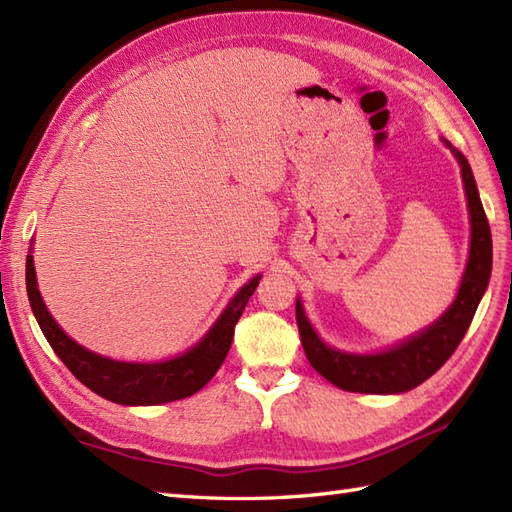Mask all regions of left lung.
Masks as SVG:
<instances>
[{
  "label": "left lung",
  "mask_w": 512,
  "mask_h": 512,
  "mask_svg": "<svg viewBox=\"0 0 512 512\" xmlns=\"http://www.w3.org/2000/svg\"><path fill=\"white\" fill-rule=\"evenodd\" d=\"M448 147H452L450 142ZM452 151L458 164H461L469 203L471 248L461 290H458L454 305L435 324L409 339V342L378 352V355H346V352L333 350L320 342V337L305 318L303 307L296 300V324L311 368L339 389L357 393H400L422 385L426 378L435 374L452 357V352L465 337L471 320H474L480 298L489 285L493 244L489 220L484 214L471 166L461 151Z\"/></svg>",
  "instance_id": "1"
}]
</instances>
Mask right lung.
I'll use <instances>...</instances> for the list:
<instances>
[{"label": "right lung", "mask_w": 512, "mask_h": 512, "mask_svg": "<svg viewBox=\"0 0 512 512\" xmlns=\"http://www.w3.org/2000/svg\"><path fill=\"white\" fill-rule=\"evenodd\" d=\"M259 279L261 277H255L242 287L229 307L222 311L212 331L192 350H188L186 355L162 363H123L99 357L95 352L82 348L60 329L56 320L49 316L41 292L36 287L32 255H28V261H25L28 298L34 318L47 337L49 346L54 348L60 361L67 365L77 381L84 383L90 391L99 393L101 398L110 402L129 406H151L188 398L212 381L227 357L233 342L235 324H238L248 298L253 296L255 287L259 285Z\"/></svg>", "instance_id": "add662e5"}]
</instances>
